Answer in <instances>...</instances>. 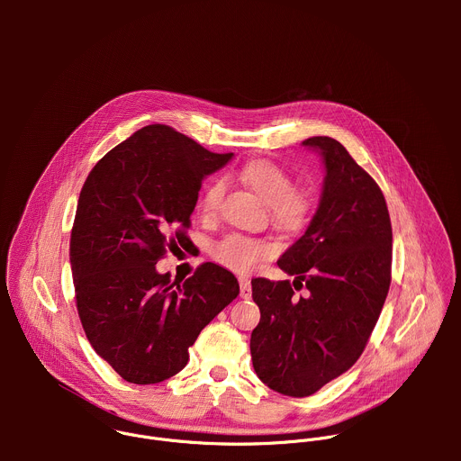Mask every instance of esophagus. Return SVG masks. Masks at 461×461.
<instances>
[{
	"mask_svg": "<svg viewBox=\"0 0 461 461\" xmlns=\"http://www.w3.org/2000/svg\"><path fill=\"white\" fill-rule=\"evenodd\" d=\"M239 286H240V297L248 299L251 295V283L248 277H239Z\"/></svg>",
	"mask_w": 461,
	"mask_h": 461,
	"instance_id": "34e87169",
	"label": "esophagus"
}]
</instances>
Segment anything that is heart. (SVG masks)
I'll return each mask as SVG.
<instances>
[{
  "label": "heart",
  "instance_id": "heart-1",
  "mask_svg": "<svg viewBox=\"0 0 461 461\" xmlns=\"http://www.w3.org/2000/svg\"><path fill=\"white\" fill-rule=\"evenodd\" d=\"M239 180L253 189L262 201L268 203L272 219L285 230H297L304 224L312 210V193L304 185H294L290 173L277 162L255 158L246 162L239 173ZM224 196V182L212 180L203 191L199 210L203 219L217 217ZM276 253L274 242L268 239L244 233H228L212 246V255L219 265L246 274L255 270L262 260Z\"/></svg>",
  "mask_w": 461,
  "mask_h": 461
}]
</instances>
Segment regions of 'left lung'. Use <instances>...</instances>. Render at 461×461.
I'll return each instance as SVG.
<instances>
[{"instance_id":"obj_1","label":"left lung","mask_w":461,"mask_h":461,"mask_svg":"<svg viewBox=\"0 0 461 461\" xmlns=\"http://www.w3.org/2000/svg\"><path fill=\"white\" fill-rule=\"evenodd\" d=\"M321 151L322 196L304 235L277 260L290 281L251 279L260 321L249 350L258 379L292 398L312 396L363 354L390 288L392 226L377 182L330 137ZM307 288L297 300L294 289Z\"/></svg>"}]
</instances>
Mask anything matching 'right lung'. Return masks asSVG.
I'll return each instance as SVG.
<instances>
[{"instance_id": "obj_1", "label": "right lung", "mask_w": 461, "mask_h": 461, "mask_svg": "<svg viewBox=\"0 0 461 461\" xmlns=\"http://www.w3.org/2000/svg\"><path fill=\"white\" fill-rule=\"evenodd\" d=\"M231 155L153 123L100 158L80 191L69 248L77 310L95 352L129 383L178 374L203 328L239 295L235 276L213 262L185 281L155 268L193 244L203 180Z\"/></svg>"}]
</instances>
